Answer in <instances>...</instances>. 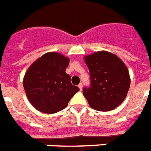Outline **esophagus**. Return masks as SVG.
Masks as SVG:
<instances>
[{
	"mask_svg": "<svg viewBox=\"0 0 151 151\" xmlns=\"http://www.w3.org/2000/svg\"><path fill=\"white\" fill-rule=\"evenodd\" d=\"M78 88H80L81 91V90H82V88H83L82 84H79V85H78Z\"/></svg>",
	"mask_w": 151,
	"mask_h": 151,
	"instance_id": "34e87169",
	"label": "esophagus"
}]
</instances>
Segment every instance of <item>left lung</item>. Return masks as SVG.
<instances>
[{"mask_svg": "<svg viewBox=\"0 0 151 151\" xmlns=\"http://www.w3.org/2000/svg\"><path fill=\"white\" fill-rule=\"evenodd\" d=\"M89 70L91 86L83 95L92 109L110 111L121 105L130 87V75L124 62L116 55L99 51L84 57Z\"/></svg>", "mask_w": 151, "mask_h": 151, "instance_id": "obj_1", "label": "left lung"}]
</instances>
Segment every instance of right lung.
<instances>
[{"label":"right lung","instance_id":"1","mask_svg":"<svg viewBox=\"0 0 151 151\" xmlns=\"http://www.w3.org/2000/svg\"><path fill=\"white\" fill-rule=\"evenodd\" d=\"M68 57L58 52L44 54L29 66L23 78L27 99L40 112L55 114L63 110L79 91L66 73Z\"/></svg>","mask_w":151,"mask_h":151}]
</instances>
